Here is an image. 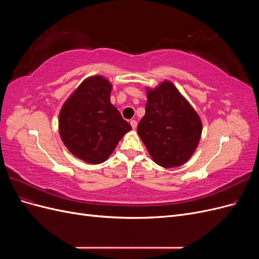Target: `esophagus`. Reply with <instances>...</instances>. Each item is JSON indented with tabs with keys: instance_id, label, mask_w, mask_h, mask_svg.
<instances>
[{
	"instance_id": "obj_1",
	"label": "esophagus",
	"mask_w": 259,
	"mask_h": 259,
	"mask_svg": "<svg viewBox=\"0 0 259 259\" xmlns=\"http://www.w3.org/2000/svg\"><path fill=\"white\" fill-rule=\"evenodd\" d=\"M131 126H132L133 130H135L137 127V122L135 120H132L131 121Z\"/></svg>"
}]
</instances>
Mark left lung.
I'll return each instance as SVG.
<instances>
[{
	"label": "left lung",
	"mask_w": 259,
	"mask_h": 259,
	"mask_svg": "<svg viewBox=\"0 0 259 259\" xmlns=\"http://www.w3.org/2000/svg\"><path fill=\"white\" fill-rule=\"evenodd\" d=\"M146 92V113L138 124V135L158 165H183L199 145L200 116L170 81H163L155 89L147 88Z\"/></svg>",
	"instance_id": "obj_1"
}]
</instances>
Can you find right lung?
I'll list each match as a JSON object with an SVG mask.
<instances>
[{
    "instance_id": "1",
    "label": "right lung",
    "mask_w": 259,
    "mask_h": 259,
    "mask_svg": "<svg viewBox=\"0 0 259 259\" xmlns=\"http://www.w3.org/2000/svg\"><path fill=\"white\" fill-rule=\"evenodd\" d=\"M112 84L103 75L85 79L62 105L59 135L75 158L90 164L105 162L132 130L111 104Z\"/></svg>"
}]
</instances>
